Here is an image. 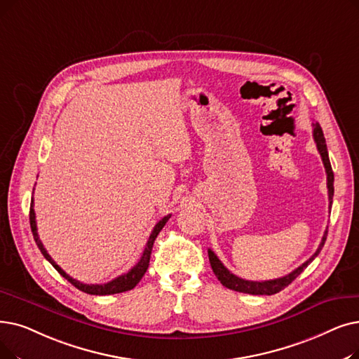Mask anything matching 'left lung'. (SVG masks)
<instances>
[{"label": "left lung", "instance_id": "obj_1", "mask_svg": "<svg viewBox=\"0 0 359 359\" xmlns=\"http://www.w3.org/2000/svg\"><path fill=\"white\" fill-rule=\"evenodd\" d=\"M313 136H314V141L317 144V149L321 155V160L325 168V173H327V189H329V201H330V208H332V202H333V195H334V175H333V170H332V164L329 160V152H327V145H325V137L323 133V129L318 123H313ZM329 230V227H327ZM327 230L324 231V236L321 239V243L318 246V249L316 251V254L311 257L308 261H305L302 266H299L296 270H293L292 273H289L287 276H283L280 278H274V280H264V282H251V280H245L241 278L235 274H231L224 266L223 262L217 258V255L208 249V258H210V264H211V269L214 271V274L217 276V278L220 280V283L223 286H226L227 289L231 290H236V292H242V293H249V294H274L280 290H283L286 286H289L293 280L298 277L306 267L308 264L313 262L316 259V257L320 254V251L323 249L325 239H327Z\"/></svg>", "mask_w": 359, "mask_h": 359}]
</instances>
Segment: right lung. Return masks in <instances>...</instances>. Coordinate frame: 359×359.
<instances>
[{
    "label": "right lung",
    "instance_id": "1",
    "mask_svg": "<svg viewBox=\"0 0 359 359\" xmlns=\"http://www.w3.org/2000/svg\"><path fill=\"white\" fill-rule=\"evenodd\" d=\"M171 217V214L163 217L161 220L155 224L151 236L147 242V246L144 249V254L141 257V259L137 261L136 266L133 269H130L128 273H124L118 277H116L114 280H111V282L108 283H104V285H85L82 282H79V280H76L73 277H70L69 274H66L65 270H61V267H58L55 261L50 257V254L46 252V249L43 248L39 236H38V231H36V220H35V210H34V199L32 202H30V212H29V220H30V229H32V235H34V239L39 248V251L42 252V255L45 257V259H48L51 262V266L63 276L65 278H67L69 282L77 287L79 290L85 292V293H89V294H114V293H121V292H128V290H132L139 282H141V278L144 277V274L147 273L148 270V266H149V258H151V252H152V245H154V241L155 238L158 236V233L161 231V229L165 226V223L168 222V218Z\"/></svg>",
    "mask_w": 359,
    "mask_h": 359
}]
</instances>
